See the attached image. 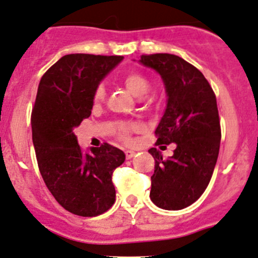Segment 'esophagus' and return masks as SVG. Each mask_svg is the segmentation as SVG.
Instances as JSON below:
<instances>
[{"label":"esophagus","mask_w":258,"mask_h":258,"mask_svg":"<svg viewBox=\"0 0 258 258\" xmlns=\"http://www.w3.org/2000/svg\"><path fill=\"white\" fill-rule=\"evenodd\" d=\"M124 153H126V158L127 159H131V158H134L135 156H136V152H135V151L127 150L126 152H124Z\"/></svg>","instance_id":"1"}]
</instances>
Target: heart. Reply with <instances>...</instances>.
<instances>
[{"label":"heart","instance_id":"b5f03b06","mask_svg":"<svg viewBox=\"0 0 258 258\" xmlns=\"http://www.w3.org/2000/svg\"><path fill=\"white\" fill-rule=\"evenodd\" d=\"M123 84L127 90L136 97H143L147 95L151 90V80L148 79L147 75H145L141 72H130L123 77ZM105 97V86L100 84L94 93V101L100 102ZM121 134L123 137L127 136L130 131L128 124H121L120 126Z\"/></svg>","mask_w":258,"mask_h":258}]
</instances>
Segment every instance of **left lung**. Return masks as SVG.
<instances>
[{
	"label": "left lung",
	"instance_id": "1",
	"mask_svg": "<svg viewBox=\"0 0 258 258\" xmlns=\"http://www.w3.org/2000/svg\"><path fill=\"white\" fill-rule=\"evenodd\" d=\"M138 63L161 75L167 95L156 145H175L167 159L157 148L148 150L156 161L150 198L164 210H180L202 197L218 161L221 131L215 94L200 70L174 54L142 55Z\"/></svg>",
	"mask_w": 258,
	"mask_h": 258
}]
</instances>
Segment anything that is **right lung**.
Returning a JSON list of instances; mask_svg holds the SVG:
<instances>
[{"label": "right lung", "mask_w": 258, "mask_h": 258, "mask_svg": "<svg viewBox=\"0 0 258 258\" xmlns=\"http://www.w3.org/2000/svg\"><path fill=\"white\" fill-rule=\"evenodd\" d=\"M123 56L68 54L40 79L32 111V140L45 185L65 210L97 216L113 205L112 173L124 153L104 143L83 153L74 130L91 115L94 93Z\"/></svg>", "instance_id": "obj_1"}]
</instances>
